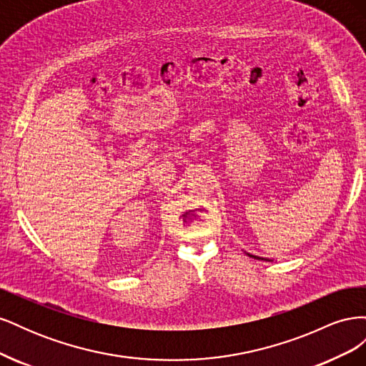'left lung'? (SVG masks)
Returning <instances> with one entry per match:
<instances>
[{"instance_id": "left-lung-1", "label": "left lung", "mask_w": 366, "mask_h": 366, "mask_svg": "<svg viewBox=\"0 0 366 366\" xmlns=\"http://www.w3.org/2000/svg\"><path fill=\"white\" fill-rule=\"evenodd\" d=\"M250 257H252V258H258V257H253V254H250ZM258 259H261V258H258Z\"/></svg>"}]
</instances>
